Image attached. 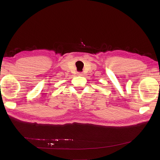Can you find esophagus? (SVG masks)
I'll list each match as a JSON object with an SVG mask.
<instances>
[{"label": "esophagus", "mask_w": 160, "mask_h": 160, "mask_svg": "<svg viewBox=\"0 0 160 160\" xmlns=\"http://www.w3.org/2000/svg\"><path fill=\"white\" fill-rule=\"evenodd\" d=\"M77 75H78L79 76H82V75H83V72H77Z\"/></svg>", "instance_id": "obj_1"}]
</instances>
